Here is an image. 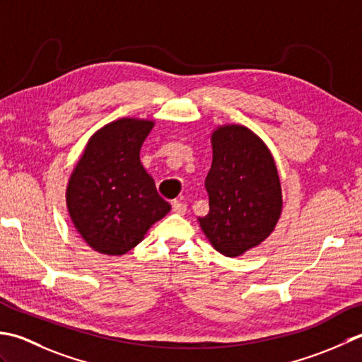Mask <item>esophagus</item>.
I'll return each mask as SVG.
<instances>
[{"mask_svg": "<svg viewBox=\"0 0 362 362\" xmlns=\"http://www.w3.org/2000/svg\"><path fill=\"white\" fill-rule=\"evenodd\" d=\"M172 209H173V212L180 214V216H184V214H186V211H187V204L181 202V200H175L172 203Z\"/></svg>", "mask_w": 362, "mask_h": 362, "instance_id": "obj_1", "label": "esophagus"}]
</instances>
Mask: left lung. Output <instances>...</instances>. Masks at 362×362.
<instances>
[{
    "mask_svg": "<svg viewBox=\"0 0 362 362\" xmlns=\"http://www.w3.org/2000/svg\"><path fill=\"white\" fill-rule=\"evenodd\" d=\"M211 144L204 181L209 212L198 222L218 253L238 257L275 230L283 209L281 182L267 145L247 127H217Z\"/></svg>",
    "mask_w": 362,
    "mask_h": 362,
    "instance_id": "obj_1",
    "label": "left lung"
}]
</instances>
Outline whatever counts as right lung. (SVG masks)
I'll list each match as a JSON object with an SVG mask.
<instances>
[{
	"mask_svg": "<svg viewBox=\"0 0 362 362\" xmlns=\"http://www.w3.org/2000/svg\"><path fill=\"white\" fill-rule=\"evenodd\" d=\"M153 120H114L88 139L67 184V209L81 238L95 252L122 256L170 212L140 162Z\"/></svg>",
	"mask_w": 362,
	"mask_h": 362,
	"instance_id": "add662e5",
	"label": "right lung"
}]
</instances>
